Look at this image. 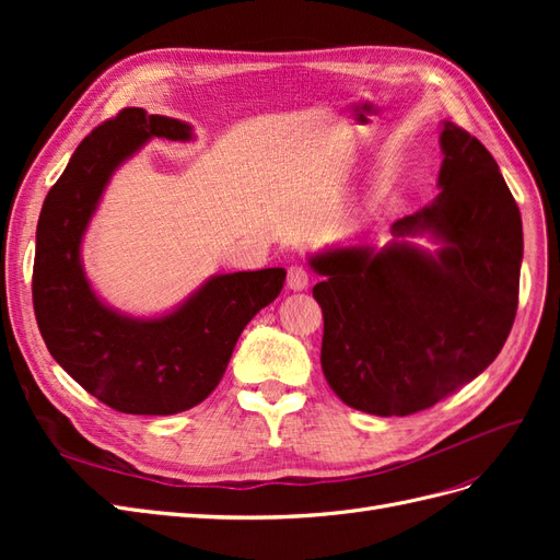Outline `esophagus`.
Wrapping results in <instances>:
<instances>
[{"label": "esophagus", "mask_w": 560, "mask_h": 560, "mask_svg": "<svg viewBox=\"0 0 560 560\" xmlns=\"http://www.w3.org/2000/svg\"><path fill=\"white\" fill-rule=\"evenodd\" d=\"M308 282H311V276H308L306 266L292 264L290 273H287V287H290V290H294V292H299V290H306Z\"/></svg>", "instance_id": "34e87169"}]
</instances>
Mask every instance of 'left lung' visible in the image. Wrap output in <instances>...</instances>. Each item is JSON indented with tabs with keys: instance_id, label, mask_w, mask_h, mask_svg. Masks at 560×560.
Listing matches in <instances>:
<instances>
[{
	"instance_id": "left-lung-1",
	"label": "left lung",
	"mask_w": 560,
	"mask_h": 560,
	"mask_svg": "<svg viewBox=\"0 0 560 560\" xmlns=\"http://www.w3.org/2000/svg\"><path fill=\"white\" fill-rule=\"evenodd\" d=\"M442 191L395 222L432 233L436 254L409 243L341 247L311 259L325 280L322 371L348 406L374 416L430 409L493 362L518 306L523 226L490 151L451 121L442 128Z\"/></svg>"
}]
</instances>
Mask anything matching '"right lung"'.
<instances>
[{"mask_svg": "<svg viewBox=\"0 0 560 560\" xmlns=\"http://www.w3.org/2000/svg\"><path fill=\"white\" fill-rule=\"evenodd\" d=\"M151 138L191 140V126L126 107L81 140L39 214L32 303L48 352L86 393L121 413L173 416L219 385L238 336L276 301L287 273L214 276L156 319L107 308L83 273L81 238L112 173Z\"/></svg>", "mask_w": 560, "mask_h": 560, "instance_id": "1", "label": "right lung"}]
</instances>
